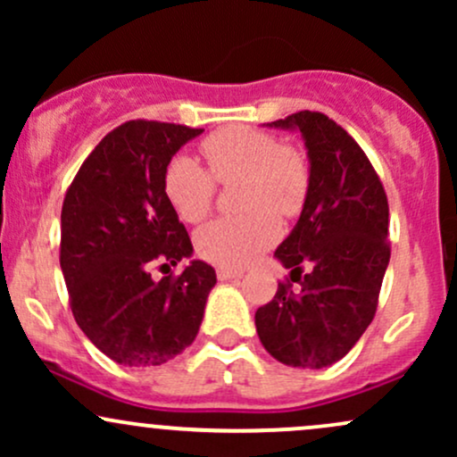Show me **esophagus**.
<instances>
[{
  "instance_id": "esophagus-1",
  "label": "esophagus",
  "mask_w": 457,
  "mask_h": 457,
  "mask_svg": "<svg viewBox=\"0 0 457 457\" xmlns=\"http://www.w3.org/2000/svg\"><path fill=\"white\" fill-rule=\"evenodd\" d=\"M217 277L221 281H228V279H236V277H243V270L240 269H225V266H219L217 269Z\"/></svg>"
}]
</instances>
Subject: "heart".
Wrapping results in <instances>:
<instances>
[{
  "label": "heart",
  "mask_w": 457,
  "mask_h": 457,
  "mask_svg": "<svg viewBox=\"0 0 457 457\" xmlns=\"http://www.w3.org/2000/svg\"><path fill=\"white\" fill-rule=\"evenodd\" d=\"M208 170L191 156H174L165 170V195L178 217L199 223L211 214L217 182L238 187L243 212L211 221L195 234V249L204 260L238 269L264 253L279 238L283 219H296L305 208L312 170L307 156L281 144L264 130L223 129L202 141Z\"/></svg>",
  "instance_id": "heart-1"
}]
</instances>
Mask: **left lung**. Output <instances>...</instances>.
<instances>
[{"instance_id":"left-lung-1","label":"left lung","mask_w":457,"mask_h":457,"mask_svg":"<svg viewBox=\"0 0 457 457\" xmlns=\"http://www.w3.org/2000/svg\"><path fill=\"white\" fill-rule=\"evenodd\" d=\"M270 127L301 130L312 188L275 251L290 277L255 312V328L277 361L320 370L344 359L376 316L391 258L389 202L365 152L328 115L298 112Z\"/></svg>"}]
</instances>
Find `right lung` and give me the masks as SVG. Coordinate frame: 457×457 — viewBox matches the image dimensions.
<instances>
[{"label": "right lung", "instance_id": "1", "mask_svg": "<svg viewBox=\"0 0 457 457\" xmlns=\"http://www.w3.org/2000/svg\"><path fill=\"white\" fill-rule=\"evenodd\" d=\"M202 129L130 120L79 167L62 206L60 264L79 328L115 363L161 365L195 339L212 266L193 260L187 228L165 195L171 156Z\"/></svg>", "mask_w": 457, "mask_h": 457}]
</instances>
